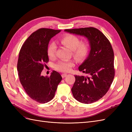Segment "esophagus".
I'll return each instance as SVG.
<instances>
[{
	"label": "esophagus",
	"instance_id": "obj_1",
	"mask_svg": "<svg viewBox=\"0 0 132 132\" xmlns=\"http://www.w3.org/2000/svg\"><path fill=\"white\" fill-rule=\"evenodd\" d=\"M67 76V74H62V77L63 78L66 77Z\"/></svg>",
	"mask_w": 132,
	"mask_h": 132
}]
</instances>
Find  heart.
I'll use <instances>...</instances> for the list:
<instances>
[{"instance_id": "obj_1", "label": "heart", "mask_w": 132, "mask_h": 132, "mask_svg": "<svg viewBox=\"0 0 132 132\" xmlns=\"http://www.w3.org/2000/svg\"><path fill=\"white\" fill-rule=\"evenodd\" d=\"M63 45L72 51L73 57L78 61H81L87 55L89 46L86 42H80L79 38L73 35H66L61 39ZM57 46L54 42H51L47 48V55L49 58L52 59L55 57ZM74 65L72 61L62 60L58 62L54 65L55 69L61 72H68Z\"/></svg>"}]
</instances>
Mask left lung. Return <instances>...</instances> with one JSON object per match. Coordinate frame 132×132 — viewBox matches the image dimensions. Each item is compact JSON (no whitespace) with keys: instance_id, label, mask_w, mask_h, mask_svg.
Returning a JSON list of instances; mask_svg holds the SVG:
<instances>
[{"instance_id":"left-lung-1","label":"left lung","mask_w":132,"mask_h":132,"mask_svg":"<svg viewBox=\"0 0 132 132\" xmlns=\"http://www.w3.org/2000/svg\"><path fill=\"white\" fill-rule=\"evenodd\" d=\"M70 34L87 38L90 46L88 57L78 68L86 76L75 75L71 88L74 97L89 104L101 98L109 90L114 77V53L109 39L94 27L67 29Z\"/></svg>"}]
</instances>
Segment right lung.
Instances as JSON below:
<instances>
[{
  "label": "right lung",
  "instance_id": "right-lung-1",
  "mask_svg": "<svg viewBox=\"0 0 132 132\" xmlns=\"http://www.w3.org/2000/svg\"><path fill=\"white\" fill-rule=\"evenodd\" d=\"M61 31L39 29L27 38L20 51L17 65L20 81L29 96L39 103L53 99L62 79L54 70L50 77L41 75L45 64L49 61L47 48L50 39Z\"/></svg>",
  "mask_w": 132,
  "mask_h": 132
}]
</instances>
